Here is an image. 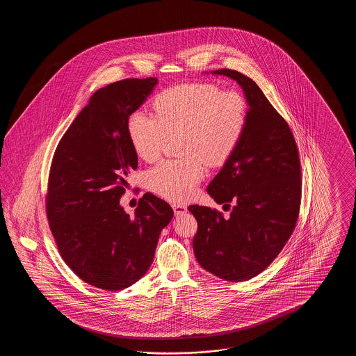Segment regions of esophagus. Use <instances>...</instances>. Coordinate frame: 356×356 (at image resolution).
<instances>
[{
    "label": "esophagus",
    "mask_w": 356,
    "mask_h": 356,
    "mask_svg": "<svg viewBox=\"0 0 356 356\" xmlns=\"http://www.w3.org/2000/svg\"><path fill=\"white\" fill-rule=\"evenodd\" d=\"M172 207H173V211H175V215H181V213H184V212H186V204L173 203V204H172Z\"/></svg>",
    "instance_id": "esophagus-1"
}]
</instances>
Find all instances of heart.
<instances>
[{"instance_id": "obj_1", "label": "heart", "mask_w": 356, "mask_h": 356, "mask_svg": "<svg viewBox=\"0 0 356 356\" xmlns=\"http://www.w3.org/2000/svg\"><path fill=\"white\" fill-rule=\"evenodd\" d=\"M154 116L135 111L127 131L138 157L156 160L170 137L180 135L177 160H164L147 172L153 192L173 202L196 193L207 164H225L240 145L248 121V105L236 90L211 83L175 85L153 99Z\"/></svg>"}]
</instances>
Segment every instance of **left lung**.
Wrapping results in <instances>:
<instances>
[{"mask_svg": "<svg viewBox=\"0 0 356 356\" xmlns=\"http://www.w3.org/2000/svg\"><path fill=\"white\" fill-rule=\"evenodd\" d=\"M236 80L248 102V121L240 145L207 192L225 211L189 205L197 220L193 251L199 264L228 282L252 279L284 248L299 219L302 167L287 121L254 80L231 69H219Z\"/></svg>", "mask_w": 356, "mask_h": 356, "instance_id": "left-lung-1", "label": "left lung"}]
</instances>
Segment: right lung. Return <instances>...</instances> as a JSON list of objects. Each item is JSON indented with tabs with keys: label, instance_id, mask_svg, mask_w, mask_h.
Wrapping results in <instances>:
<instances>
[{
	"label": "right lung",
	"instance_id": "obj_1",
	"mask_svg": "<svg viewBox=\"0 0 356 356\" xmlns=\"http://www.w3.org/2000/svg\"><path fill=\"white\" fill-rule=\"evenodd\" d=\"M156 77L125 79L95 92L51 159L47 218L57 250L85 283L105 291L132 286L152 264L170 204L147 192L129 216L120 207L137 168L127 120Z\"/></svg>",
	"mask_w": 356,
	"mask_h": 356
}]
</instances>
